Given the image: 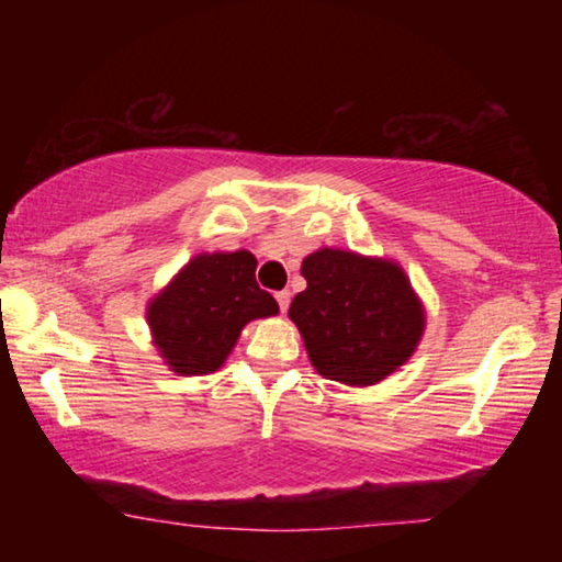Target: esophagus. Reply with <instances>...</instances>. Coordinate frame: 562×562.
Instances as JSON below:
<instances>
[{
  "instance_id": "esophagus-1",
  "label": "esophagus",
  "mask_w": 562,
  "mask_h": 562,
  "mask_svg": "<svg viewBox=\"0 0 562 562\" xmlns=\"http://www.w3.org/2000/svg\"><path fill=\"white\" fill-rule=\"evenodd\" d=\"M274 297H278L280 312H288V307H290V292L288 290H280L278 294H274Z\"/></svg>"
}]
</instances>
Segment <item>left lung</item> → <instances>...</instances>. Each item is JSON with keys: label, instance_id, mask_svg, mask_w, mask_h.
Instances as JSON below:
<instances>
[{"label": "left lung", "instance_id": "left-lung-1", "mask_svg": "<svg viewBox=\"0 0 562 562\" xmlns=\"http://www.w3.org/2000/svg\"><path fill=\"white\" fill-rule=\"evenodd\" d=\"M307 290L290 319L317 372L347 386H372L414 355L424 304L396 262L322 247L302 260Z\"/></svg>", "mask_w": 562, "mask_h": 562}]
</instances>
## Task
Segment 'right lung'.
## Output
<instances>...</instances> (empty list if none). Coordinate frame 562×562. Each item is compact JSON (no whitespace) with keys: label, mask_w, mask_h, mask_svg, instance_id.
I'll return each mask as SVG.
<instances>
[{"label":"right lung","mask_w":562,"mask_h":562,"mask_svg":"<svg viewBox=\"0 0 562 562\" xmlns=\"http://www.w3.org/2000/svg\"><path fill=\"white\" fill-rule=\"evenodd\" d=\"M252 252H201L148 302L154 345L170 372L198 376L225 364L247 322L278 315L255 280Z\"/></svg>","instance_id":"1"}]
</instances>
